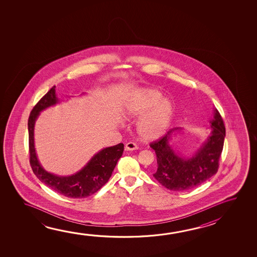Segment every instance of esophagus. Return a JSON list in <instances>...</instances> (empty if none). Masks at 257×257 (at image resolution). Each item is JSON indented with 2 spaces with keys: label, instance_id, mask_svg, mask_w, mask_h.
I'll return each instance as SVG.
<instances>
[{
  "label": "esophagus",
  "instance_id": "34e87169",
  "mask_svg": "<svg viewBox=\"0 0 257 257\" xmlns=\"http://www.w3.org/2000/svg\"><path fill=\"white\" fill-rule=\"evenodd\" d=\"M125 150L126 151H135V150H138V146L135 143L130 142L125 144Z\"/></svg>",
  "mask_w": 257,
  "mask_h": 257
}]
</instances>
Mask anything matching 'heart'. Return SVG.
Listing matches in <instances>:
<instances>
[{"mask_svg":"<svg viewBox=\"0 0 257 257\" xmlns=\"http://www.w3.org/2000/svg\"><path fill=\"white\" fill-rule=\"evenodd\" d=\"M155 88H141L125 102L122 115L125 119L141 118L137 133L145 141L159 139L166 134L175 114L174 102Z\"/></svg>","mask_w":257,"mask_h":257,"instance_id":"b5f03b06","label":"heart"}]
</instances>
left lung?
Segmentation results:
<instances>
[{"label":"left lung","mask_w":257,"mask_h":257,"mask_svg":"<svg viewBox=\"0 0 257 257\" xmlns=\"http://www.w3.org/2000/svg\"><path fill=\"white\" fill-rule=\"evenodd\" d=\"M210 122L211 131L206 141L189 158L177 154L169 144L172 133L181 130L179 127L171 129L161 139L151 143L158 162V169L153 177L166 188L172 191L192 189L217 173L226 135L224 122L218 110L214 109Z\"/></svg>","instance_id":"8db88e82"}]
</instances>
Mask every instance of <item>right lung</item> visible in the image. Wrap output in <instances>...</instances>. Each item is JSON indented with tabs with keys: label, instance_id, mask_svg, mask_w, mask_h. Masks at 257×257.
<instances>
[{
	"label": "right lung",
	"instance_id": "1",
	"mask_svg": "<svg viewBox=\"0 0 257 257\" xmlns=\"http://www.w3.org/2000/svg\"><path fill=\"white\" fill-rule=\"evenodd\" d=\"M59 102L55 86L38 102L31 111L28 122L30 162L32 170L40 181L56 193L69 198H85L95 194L108 181L118 160L122 157L123 144L105 148L93 156L80 171L72 176L61 177L47 172L39 163L34 143L35 122L43 110Z\"/></svg>",
	"mask_w": 257,
	"mask_h": 257
}]
</instances>
